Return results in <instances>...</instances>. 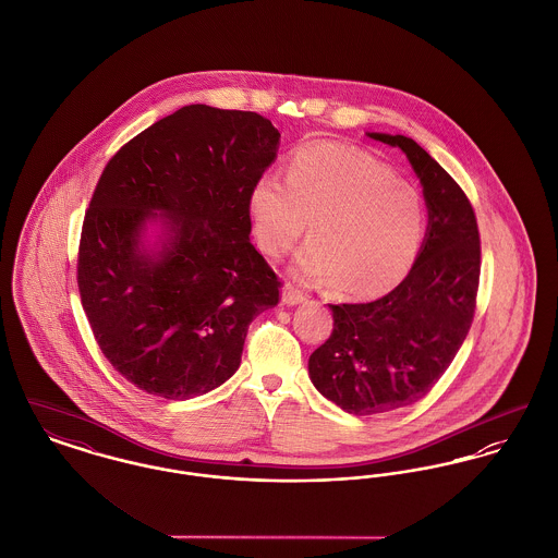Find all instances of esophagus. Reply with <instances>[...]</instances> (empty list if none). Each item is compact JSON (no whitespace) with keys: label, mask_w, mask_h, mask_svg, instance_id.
<instances>
[{"label":"esophagus","mask_w":558,"mask_h":558,"mask_svg":"<svg viewBox=\"0 0 558 558\" xmlns=\"http://www.w3.org/2000/svg\"><path fill=\"white\" fill-rule=\"evenodd\" d=\"M304 300H306V293L302 292V290H298L292 283H286V286H283V302H286V304L293 306V304H300V302H304Z\"/></svg>","instance_id":"34e87169"}]
</instances>
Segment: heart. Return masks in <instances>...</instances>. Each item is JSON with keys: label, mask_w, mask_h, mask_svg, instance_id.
<instances>
[{"label": "heart", "mask_w": 558, "mask_h": 558, "mask_svg": "<svg viewBox=\"0 0 558 558\" xmlns=\"http://www.w3.org/2000/svg\"><path fill=\"white\" fill-rule=\"evenodd\" d=\"M258 247L283 258L308 223L295 275L336 292L378 295L410 270L424 231L417 195L376 157L333 143L295 148L288 180L258 178L247 197Z\"/></svg>", "instance_id": "1"}]
</instances>
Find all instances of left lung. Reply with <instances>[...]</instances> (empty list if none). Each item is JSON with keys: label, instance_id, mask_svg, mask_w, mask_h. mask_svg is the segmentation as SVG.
Wrapping results in <instances>:
<instances>
[{"label": "left lung", "instance_id": "8db88e82", "mask_svg": "<svg viewBox=\"0 0 558 558\" xmlns=\"http://www.w3.org/2000/svg\"><path fill=\"white\" fill-rule=\"evenodd\" d=\"M399 147L424 186L428 233L410 275L374 302L329 304L333 331L308 359L317 390L354 415L420 401L469 336L481 277V236L462 186L408 136L369 134Z\"/></svg>", "mask_w": 558, "mask_h": 558}]
</instances>
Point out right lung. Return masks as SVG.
I'll return each instance as SVG.
<instances>
[{"label":"right lung","mask_w":558,"mask_h":558,"mask_svg":"<svg viewBox=\"0 0 558 558\" xmlns=\"http://www.w3.org/2000/svg\"><path fill=\"white\" fill-rule=\"evenodd\" d=\"M279 130L252 111L189 105L109 159L84 216L77 286L109 363L148 395L182 401L229 380L281 281L252 245L247 197ZM157 210L171 241L153 259L140 233Z\"/></svg>","instance_id":"1"}]
</instances>
